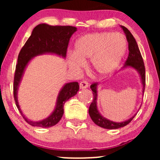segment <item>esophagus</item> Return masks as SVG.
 Instances as JSON below:
<instances>
[{
  "mask_svg": "<svg viewBox=\"0 0 160 160\" xmlns=\"http://www.w3.org/2000/svg\"><path fill=\"white\" fill-rule=\"evenodd\" d=\"M79 87H80V89H86L89 87V84L86 81H83V82L80 83Z\"/></svg>",
  "mask_w": 160,
  "mask_h": 160,
  "instance_id": "34e87169",
  "label": "esophagus"
}]
</instances>
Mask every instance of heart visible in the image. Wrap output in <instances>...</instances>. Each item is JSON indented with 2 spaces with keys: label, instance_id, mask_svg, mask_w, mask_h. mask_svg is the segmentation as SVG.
<instances>
[{
  "label": "heart",
  "instance_id": "b5f03b06",
  "mask_svg": "<svg viewBox=\"0 0 160 160\" xmlns=\"http://www.w3.org/2000/svg\"><path fill=\"white\" fill-rule=\"evenodd\" d=\"M127 51L123 35L111 32H96L80 37L75 43L74 52L68 58L69 67L80 71L84 62L90 59L89 66L97 77L113 73L122 62Z\"/></svg>",
  "mask_w": 160,
  "mask_h": 160
}]
</instances>
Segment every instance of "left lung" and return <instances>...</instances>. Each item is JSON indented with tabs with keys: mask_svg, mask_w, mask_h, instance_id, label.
<instances>
[{
	"mask_svg": "<svg viewBox=\"0 0 160 160\" xmlns=\"http://www.w3.org/2000/svg\"><path fill=\"white\" fill-rule=\"evenodd\" d=\"M122 29L123 30L126 36L127 41L128 43V49H129V54L128 58L127 59L124 66L122 68L121 70L127 69V68H132L135 70L139 74L140 79L142 84V92H144L145 89V84H146V76H145V66L143 58H142L141 52L138 46V43L135 41V39L132 33L129 31L128 28H126L124 26L120 25ZM98 83H94L90 86V88L92 91L93 93V100L89 108V114L90 116L91 119L94 122V123L97 124L99 127H101L102 128L108 129V130H116L123 127L126 126L133 119V118L135 117L136 113H135L132 117L130 119L125 120L124 122H113L111 120H109L107 118L104 117L100 111H98ZM141 108V107H140ZM139 108V109H140Z\"/></svg>",
	"mask_w": 160,
	"mask_h": 160,
	"instance_id": "obj_1",
	"label": "left lung"
}]
</instances>
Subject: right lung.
I'll return each instance as SVG.
<instances>
[{
    "instance_id": "1",
    "label": "right lung",
    "mask_w": 160,
    "mask_h": 160,
    "mask_svg": "<svg viewBox=\"0 0 160 160\" xmlns=\"http://www.w3.org/2000/svg\"><path fill=\"white\" fill-rule=\"evenodd\" d=\"M76 30L77 28L72 26H52L41 23L32 30L31 36L19 52L14 74V97L17 108L24 119L30 125L39 128H51L58 124L64 113L65 102L77 94L79 84L76 82L65 84L59 92L55 107L51 114L40 121H32L22 113L17 97L19 84L26 68L32 58L42 54H55L65 59L70 38Z\"/></svg>"
}]
</instances>
